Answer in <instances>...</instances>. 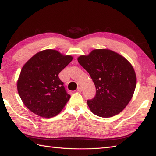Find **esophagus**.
<instances>
[{
	"mask_svg": "<svg viewBox=\"0 0 156 156\" xmlns=\"http://www.w3.org/2000/svg\"><path fill=\"white\" fill-rule=\"evenodd\" d=\"M77 91L78 92H82V87H78V88H77Z\"/></svg>",
	"mask_w": 156,
	"mask_h": 156,
	"instance_id": "esophagus-1",
	"label": "esophagus"
}]
</instances>
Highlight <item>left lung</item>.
<instances>
[{
	"mask_svg": "<svg viewBox=\"0 0 156 156\" xmlns=\"http://www.w3.org/2000/svg\"><path fill=\"white\" fill-rule=\"evenodd\" d=\"M78 61L89 73L97 90L94 98L87 101L90 111L105 118L121 112L136 87V74L130 62L107 49H94L78 57Z\"/></svg>",
	"mask_w": 156,
	"mask_h": 156,
	"instance_id": "8db88e82",
	"label": "left lung"
}]
</instances>
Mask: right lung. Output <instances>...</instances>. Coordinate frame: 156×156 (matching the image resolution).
I'll list each match as a JSON object with an SVG mask.
<instances>
[{
  "label": "right lung",
  "instance_id": "obj_1",
  "mask_svg": "<svg viewBox=\"0 0 156 156\" xmlns=\"http://www.w3.org/2000/svg\"><path fill=\"white\" fill-rule=\"evenodd\" d=\"M73 59L54 49L35 54L25 63L17 80V90L26 107L39 117L58 115L70 98L58 74Z\"/></svg>",
  "mask_w": 156,
  "mask_h": 156
}]
</instances>
